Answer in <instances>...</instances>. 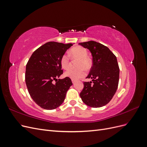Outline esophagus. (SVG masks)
<instances>
[{
  "instance_id": "obj_1",
  "label": "esophagus",
  "mask_w": 147,
  "mask_h": 147,
  "mask_svg": "<svg viewBox=\"0 0 147 147\" xmlns=\"http://www.w3.org/2000/svg\"><path fill=\"white\" fill-rule=\"evenodd\" d=\"M72 83H73V84H75V83L76 82V80H75L72 79Z\"/></svg>"
}]
</instances>
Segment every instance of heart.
<instances>
[{"instance_id": "1", "label": "heart", "mask_w": 147, "mask_h": 147, "mask_svg": "<svg viewBox=\"0 0 147 147\" xmlns=\"http://www.w3.org/2000/svg\"><path fill=\"white\" fill-rule=\"evenodd\" d=\"M69 55L73 59H78L77 63V67L78 68L67 70L64 73V76L73 80H78L85 76V69H90L91 66V61L87 56V50L82 47H75L71 49ZM60 63L63 69H69L70 66L69 56L67 55H64L61 57Z\"/></svg>"}]
</instances>
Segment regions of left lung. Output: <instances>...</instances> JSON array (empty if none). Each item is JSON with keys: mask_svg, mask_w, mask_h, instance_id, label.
I'll return each mask as SVG.
<instances>
[{"mask_svg": "<svg viewBox=\"0 0 147 147\" xmlns=\"http://www.w3.org/2000/svg\"><path fill=\"white\" fill-rule=\"evenodd\" d=\"M78 44L90 50L92 56V66L86 77L92 81L83 83L80 96L86 105L101 107L111 100L118 88L119 69L117 57L100 43L89 41Z\"/></svg>", "mask_w": 147, "mask_h": 147, "instance_id": "1", "label": "left lung"}]
</instances>
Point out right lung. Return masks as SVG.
<instances>
[{"mask_svg": "<svg viewBox=\"0 0 147 147\" xmlns=\"http://www.w3.org/2000/svg\"><path fill=\"white\" fill-rule=\"evenodd\" d=\"M72 45V43L47 42L32 53L26 65L25 81L29 94L44 109L53 110L60 106L72 85L70 78L57 79L63 74L61 57Z\"/></svg>", "mask_w": 147, "mask_h": 147, "instance_id": "add662e5", "label": "right lung"}]
</instances>
